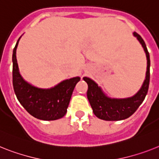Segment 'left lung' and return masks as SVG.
Listing matches in <instances>:
<instances>
[{"label":"left lung","instance_id":"8db88e82","mask_svg":"<svg viewBox=\"0 0 159 159\" xmlns=\"http://www.w3.org/2000/svg\"><path fill=\"white\" fill-rule=\"evenodd\" d=\"M133 34L143 48L147 60L145 80L140 90L134 95L127 98L110 97L94 80L87 77H83L84 81L88 85L87 98L93 109V112L98 118L103 120L117 121L129 118L139 107L147 94L150 84V54L143 39L136 32H133Z\"/></svg>","mask_w":159,"mask_h":159}]
</instances>
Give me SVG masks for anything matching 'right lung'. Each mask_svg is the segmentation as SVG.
<instances>
[{
  "label": "right lung",
  "instance_id": "add662e5",
  "mask_svg": "<svg viewBox=\"0 0 159 159\" xmlns=\"http://www.w3.org/2000/svg\"><path fill=\"white\" fill-rule=\"evenodd\" d=\"M22 37V36H21ZM18 40L13 51V86L17 98L24 108L31 115L42 120H56L66 114L72 94L79 76L63 80L51 88L34 86L24 79L18 69L16 51Z\"/></svg>",
  "mask_w": 159,
  "mask_h": 159
}]
</instances>
